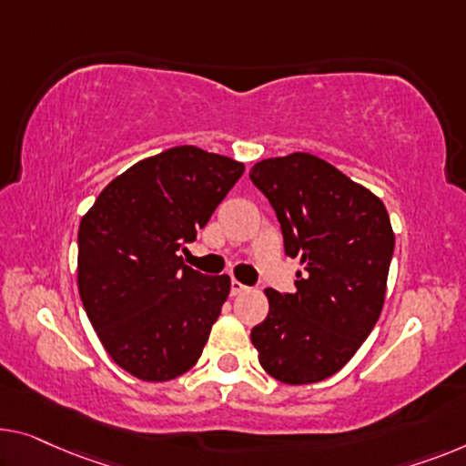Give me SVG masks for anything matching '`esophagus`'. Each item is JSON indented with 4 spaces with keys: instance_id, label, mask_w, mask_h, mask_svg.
<instances>
[{
    "instance_id": "1",
    "label": "esophagus",
    "mask_w": 466,
    "mask_h": 466,
    "mask_svg": "<svg viewBox=\"0 0 466 466\" xmlns=\"http://www.w3.org/2000/svg\"><path fill=\"white\" fill-rule=\"evenodd\" d=\"M247 290V287L242 282H238V280H232L230 282V295L232 297H236V295H242Z\"/></svg>"
}]
</instances>
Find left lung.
Listing matches in <instances>:
<instances>
[{
	"label": "left lung",
	"instance_id": "8db88e82",
	"mask_svg": "<svg viewBox=\"0 0 466 466\" xmlns=\"http://www.w3.org/2000/svg\"><path fill=\"white\" fill-rule=\"evenodd\" d=\"M280 221L284 251L299 257L297 290L272 289L251 330L259 364L284 385H311L350 362L385 303L395 236L383 200L309 152L251 167Z\"/></svg>",
	"mask_w": 466,
	"mask_h": 466
}]
</instances>
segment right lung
<instances>
[{"mask_svg": "<svg viewBox=\"0 0 466 466\" xmlns=\"http://www.w3.org/2000/svg\"><path fill=\"white\" fill-rule=\"evenodd\" d=\"M245 163L197 146L142 158L104 188L79 224L77 287L113 362L146 383L198 362L230 276H205L179 251L205 228Z\"/></svg>", "mask_w": 466, "mask_h": 466, "instance_id": "obj_1", "label": "right lung"}]
</instances>
